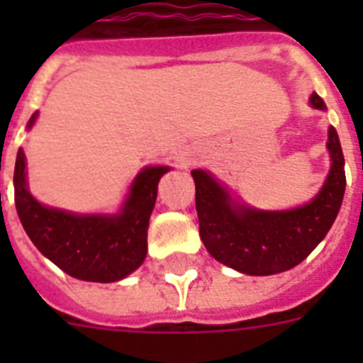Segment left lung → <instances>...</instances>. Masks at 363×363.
<instances>
[{
    "instance_id": "8db88e82",
    "label": "left lung",
    "mask_w": 363,
    "mask_h": 363,
    "mask_svg": "<svg viewBox=\"0 0 363 363\" xmlns=\"http://www.w3.org/2000/svg\"><path fill=\"white\" fill-rule=\"evenodd\" d=\"M311 105L326 109L318 94L311 96ZM328 150L332 169L318 196L303 207L279 213L235 203L209 173L194 169L199 238L211 256L247 275H273L303 262L326 238L343 203L345 158L333 125Z\"/></svg>"
}]
</instances>
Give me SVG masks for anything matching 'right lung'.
<instances>
[{
	"label": "right lung",
	"instance_id": "add662e5",
	"mask_svg": "<svg viewBox=\"0 0 363 363\" xmlns=\"http://www.w3.org/2000/svg\"><path fill=\"white\" fill-rule=\"evenodd\" d=\"M37 115L28 122L33 125ZM169 167H147L131 184L121 215L81 216L45 207L26 188V158L14 165V203L28 238L67 275L92 282H115L130 275L147 256L148 218L158 181Z\"/></svg>",
	"mask_w": 363,
	"mask_h": 363
}]
</instances>
